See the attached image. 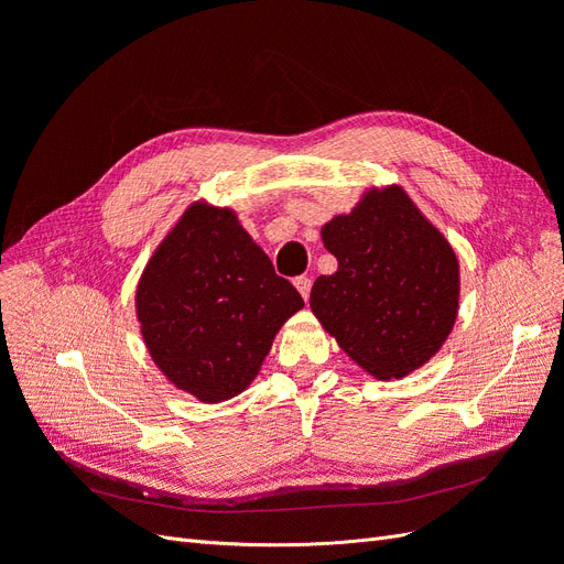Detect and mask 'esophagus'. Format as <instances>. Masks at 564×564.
<instances>
[{
  "label": "esophagus",
  "mask_w": 564,
  "mask_h": 564,
  "mask_svg": "<svg viewBox=\"0 0 564 564\" xmlns=\"http://www.w3.org/2000/svg\"><path fill=\"white\" fill-rule=\"evenodd\" d=\"M294 284H296V289L301 292V296L308 301L311 299V289H313V280L311 278H305V275H301V278H296L294 280Z\"/></svg>",
  "instance_id": "34e87169"
}]
</instances>
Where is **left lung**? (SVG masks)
<instances>
[{
    "instance_id": "8db88e82",
    "label": "left lung",
    "mask_w": 564,
    "mask_h": 564,
    "mask_svg": "<svg viewBox=\"0 0 564 564\" xmlns=\"http://www.w3.org/2000/svg\"><path fill=\"white\" fill-rule=\"evenodd\" d=\"M322 240L338 261L311 292L322 327L379 379L429 362L458 308V263L445 237L390 187L329 220Z\"/></svg>"
}]
</instances>
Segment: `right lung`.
Instances as JSON below:
<instances>
[{"label":"right lung","instance_id":"obj_1","mask_svg":"<svg viewBox=\"0 0 564 564\" xmlns=\"http://www.w3.org/2000/svg\"><path fill=\"white\" fill-rule=\"evenodd\" d=\"M303 308L230 209L191 207L135 289L145 346L164 377L202 402L242 392L278 329Z\"/></svg>","mask_w":564,"mask_h":564}]
</instances>
